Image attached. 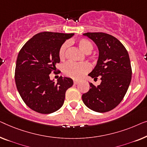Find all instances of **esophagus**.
<instances>
[{
    "label": "esophagus",
    "instance_id": "1",
    "mask_svg": "<svg viewBox=\"0 0 147 147\" xmlns=\"http://www.w3.org/2000/svg\"><path fill=\"white\" fill-rule=\"evenodd\" d=\"M73 82H74V84H77L78 82H79V81H78V80H74Z\"/></svg>",
    "mask_w": 147,
    "mask_h": 147
}]
</instances>
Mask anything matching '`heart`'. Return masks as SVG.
I'll return each mask as SVG.
<instances>
[{"instance_id": "heart-1", "label": "heart", "mask_w": 147, "mask_h": 147, "mask_svg": "<svg viewBox=\"0 0 147 147\" xmlns=\"http://www.w3.org/2000/svg\"><path fill=\"white\" fill-rule=\"evenodd\" d=\"M76 44L82 51L86 53H89L93 49V45L92 42L86 38H80L76 40ZM69 44L68 42H64L60 47L59 51V57L61 61H64L67 55V50ZM91 69V66L88 63H76L73 62H69L66 63L63 67V73L69 77L80 79L86 73H87Z\"/></svg>"}]
</instances>
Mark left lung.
Returning a JSON list of instances; mask_svg holds the SVG:
<instances>
[{
    "mask_svg": "<svg viewBox=\"0 0 147 147\" xmlns=\"http://www.w3.org/2000/svg\"><path fill=\"white\" fill-rule=\"evenodd\" d=\"M83 35L98 47V61L88 75L94 79L99 76L101 82L97 86L89 83L90 88L82 94V101L95 112H108L119 105L131 83L132 69L129 53L124 45L111 34L86 32Z\"/></svg>",
    "mask_w": 147,
    "mask_h": 147,
    "instance_id": "8db88e82",
    "label": "left lung"
}]
</instances>
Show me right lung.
I'll list each match as a JSON object with an SVG mask.
<instances>
[{"mask_svg": "<svg viewBox=\"0 0 147 147\" xmlns=\"http://www.w3.org/2000/svg\"><path fill=\"white\" fill-rule=\"evenodd\" d=\"M73 33L42 32L35 34L22 47L16 59L14 79L24 103L41 114H50L63 106L65 93L71 87V78L60 76L57 82L50 79L60 63L59 51Z\"/></svg>", "mask_w": 147, "mask_h": 147, "instance_id": "1", "label": "right lung"}]
</instances>
